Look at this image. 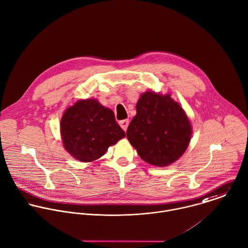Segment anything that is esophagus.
<instances>
[{
  "label": "esophagus",
  "mask_w": 248,
  "mask_h": 248,
  "mask_svg": "<svg viewBox=\"0 0 248 248\" xmlns=\"http://www.w3.org/2000/svg\"><path fill=\"white\" fill-rule=\"evenodd\" d=\"M119 124H120L121 127L125 131V130L127 129L128 124H129V121H128V120H123V121H120V122H119Z\"/></svg>",
  "instance_id": "1"
}]
</instances>
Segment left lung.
I'll use <instances>...</instances> for the list:
<instances>
[{"label":"left lung","mask_w":248,"mask_h":248,"mask_svg":"<svg viewBox=\"0 0 248 248\" xmlns=\"http://www.w3.org/2000/svg\"><path fill=\"white\" fill-rule=\"evenodd\" d=\"M126 137L146 162L165 167L178 160L190 142L192 127L184 109L171 94L144 93L136 104Z\"/></svg>","instance_id":"obj_1"}]
</instances>
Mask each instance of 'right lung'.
Returning a JSON list of instances; mask_svg holds the SVG:
<instances>
[{"mask_svg":"<svg viewBox=\"0 0 248 248\" xmlns=\"http://www.w3.org/2000/svg\"><path fill=\"white\" fill-rule=\"evenodd\" d=\"M60 127L65 151L82 162L98 159L110 146L125 137L114 112L94 98L78 100L67 108Z\"/></svg>","mask_w":248,"mask_h":248,"instance_id":"right-lung-1","label":"right lung"}]
</instances>
